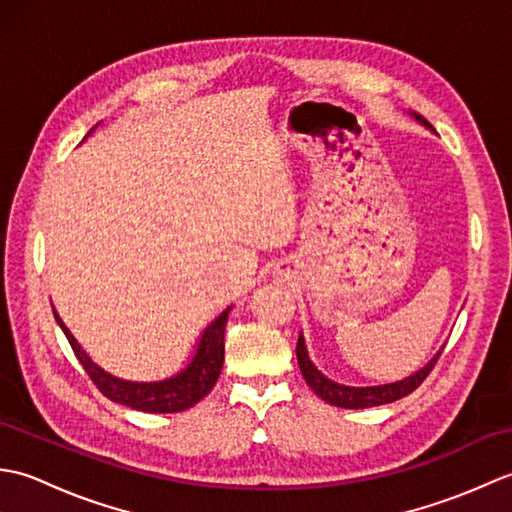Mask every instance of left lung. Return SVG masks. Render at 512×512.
<instances>
[{
	"instance_id": "1",
	"label": "left lung",
	"mask_w": 512,
	"mask_h": 512,
	"mask_svg": "<svg viewBox=\"0 0 512 512\" xmlns=\"http://www.w3.org/2000/svg\"><path fill=\"white\" fill-rule=\"evenodd\" d=\"M413 118L420 125H424L427 129L433 127L424 121L420 114H411ZM444 347L433 354L431 361L420 367L418 372H413L411 376L396 380V383H387V385H372V387H352V385H341L336 383V380L325 376L321 369H317L310 361V354H308V347H306V339H303V334H299V341H297V361H299V369L303 378H306V383L310 385V389L317 394L321 400L330 402L334 407H341V409H367V407H378V405H387V402H394L409 396L413 389H418L422 385V380L429 376V372L433 369V365L438 363V358L442 354Z\"/></svg>"
}]
</instances>
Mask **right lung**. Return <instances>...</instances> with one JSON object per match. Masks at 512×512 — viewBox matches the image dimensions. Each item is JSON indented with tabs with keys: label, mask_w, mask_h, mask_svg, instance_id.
<instances>
[{
	"label": "right lung",
	"mask_w": 512,
	"mask_h": 512,
	"mask_svg": "<svg viewBox=\"0 0 512 512\" xmlns=\"http://www.w3.org/2000/svg\"><path fill=\"white\" fill-rule=\"evenodd\" d=\"M231 308L233 306H228L206 325V330L198 339V345H195L189 365L182 367L178 374L162 380H127L105 372L99 363L92 361L81 343L74 339V334L63 323L57 310L52 308V312L65 334V339L70 341L79 363L90 374L94 385L103 391V396L129 409L147 413H178L193 407L195 402H200L217 383V376H220L224 365V330Z\"/></svg>",
	"instance_id": "1"
}]
</instances>
